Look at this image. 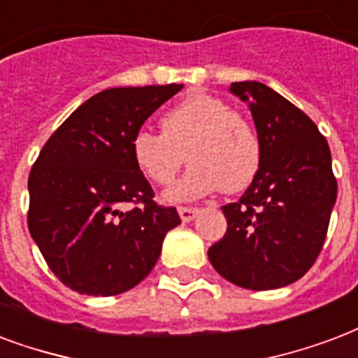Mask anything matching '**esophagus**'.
Instances as JSON below:
<instances>
[{
	"label": "esophagus",
	"mask_w": 358,
	"mask_h": 358,
	"mask_svg": "<svg viewBox=\"0 0 358 358\" xmlns=\"http://www.w3.org/2000/svg\"><path fill=\"white\" fill-rule=\"evenodd\" d=\"M178 214H180V217H182V222L184 223H189V222H193V220H195V217H197V214H199V210L197 208H178Z\"/></svg>",
	"instance_id": "esophagus-1"
}]
</instances>
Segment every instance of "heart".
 Masks as SVG:
<instances>
[{
  "instance_id": "1",
  "label": "heart",
  "mask_w": 358,
  "mask_h": 358,
  "mask_svg": "<svg viewBox=\"0 0 358 358\" xmlns=\"http://www.w3.org/2000/svg\"><path fill=\"white\" fill-rule=\"evenodd\" d=\"M163 135L138 131L131 154L138 171L157 185L176 178L185 157L189 171L163 195L167 203H191L217 189L238 193L261 169V141L253 125L215 95L193 92L161 118Z\"/></svg>"
}]
</instances>
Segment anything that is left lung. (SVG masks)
Listing matches in <instances>:
<instances>
[{
    "label": "left lung",
    "mask_w": 358,
    "mask_h": 358,
    "mask_svg": "<svg viewBox=\"0 0 358 358\" xmlns=\"http://www.w3.org/2000/svg\"><path fill=\"white\" fill-rule=\"evenodd\" d=\"M261 141V169L238 203L223 206L227 233L208 250L217 274L252 291L285 287L312 268L331 222L338 185L317 125L255 80L233 82Z\"/></svg>",
    "instance_id": "left-lung-1"
}]
</instances>
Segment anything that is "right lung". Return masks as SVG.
<instances>
[{
  "label": "right lung",
  "mask_w": 358,
  "mask_h": 358,
  "mask_svg": "<svg viewBox=\"0 0 358 358\" xmlns=\"http://www.w3.org/2000/svg\"><path fill=\"white\" fill-rule=\"evenodd\" d=\"M182 84L103 90L43 146L27 180V227L46 264L76 293L129 291L157 263L176 208L154 203L131 154L133 136ZM125 202L136 209L124 213Z\"/></svg>",
  "instance_id": "1"
}]
</instances>
